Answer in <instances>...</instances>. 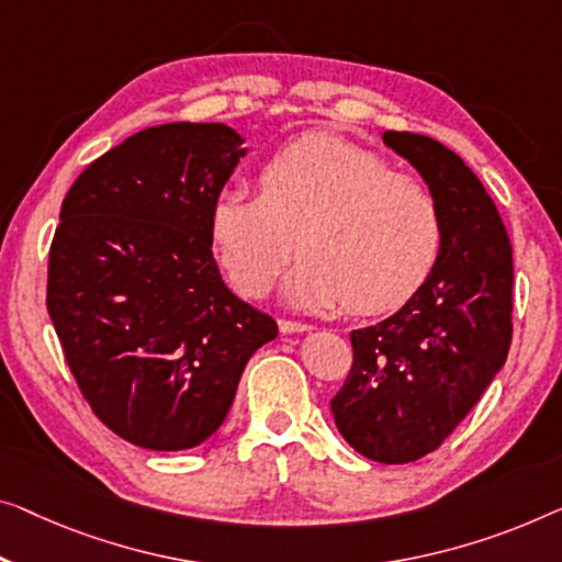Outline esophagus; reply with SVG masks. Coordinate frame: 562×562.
<instances>
[{
	"mask_svg": "<svg viewBox=\"0 0 562 562\" xmlns=\"http://www.w3.org/2000/svg\"><path fill=\"white\" fill-rule=\"evenodd\" d=\"M280 330L282 333H305V330H310V325L307 323H300V321H280Z\"/></svg>",
	"mask_w": 562,
	"mask_h": 562,
	"instance_id": "34e87169",
	"label": "esophagus"
}]
</instances>
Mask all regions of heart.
I'll list each match as a JSON object with an SVG mask.
<instances>
[{
  "instance_id": "obj_1",
  "label": "heart",
  "mask_w": 562,
  "mask_h": 562,
  "mask_svg": "<svg viewBox=\"0 0 562 562\" xmlns=\"http://www.w3.org/2000/svg\"><path fill=\"white\" fill-rule=\"evenodd\" d=\"M209 245L227 280L265 297L297 252L288 284L303 307L346 303L379 315L404 307L437 270L439 201L422 179L333 136H305L257 171V194L224 189L209 206Z\"/></svg>"
}]
</instances>
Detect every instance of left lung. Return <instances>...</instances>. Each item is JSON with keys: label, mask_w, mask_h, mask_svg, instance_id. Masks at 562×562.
Masks as SVG:
<instances>
[{"label": "left lung", "mask_w": 562, "mask_h": 562, "mask_svg": "<svg viewBox=\"0 0 562 562\" xmlns=\"http://www.w3.org/2000/svg\"><path fill=\"white\" fill-rule=\"evenodd\" d=\"M383 144L429 183L443 245L412 303L350 333L353 366L330 408L358 454L406 464L439 449L505 366L515 274L495 201L454 150L408 131H386Z\"/></svg>", "instance_id": "8db88e82"}]
</instances>
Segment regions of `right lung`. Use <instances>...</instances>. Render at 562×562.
Instances as JSON below:
<instances>
[{
  "label": "right lung",
  "mask_w": 562,
  "mask_h": 562,
  "mask_svg": "<svg viewBox=\"0 0 562 562\" xmlns=\"http://www.w3.org/2000/svg\"><path fill=\"white\" fill-rule=\"evenodd\" d=\"M245 156L222 123H166L95 158L67 191L47 313L93 414L154 451L199 447L278 323L224 284L209 206Z\"/></svg>",
  "instance_id": "add662e5"
}]
</instances>
